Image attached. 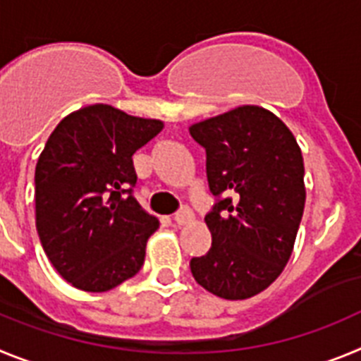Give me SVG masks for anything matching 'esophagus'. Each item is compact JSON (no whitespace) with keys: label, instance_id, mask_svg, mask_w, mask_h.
<instances>
[{"label":"esophagus","instance_id":"1","mask_svg":"<svg viewBox=\"0 0 361 361\" xmlns=\"http://www.w3.org/2000/svg\"><path fill=\"white\" fill-rule=\"evenodd\" d=\"M173 220H175V224L184 226V224H188V222H191V220H193V215H191V212H188V209H183V212L175 213Z\"/></svg>","mask_w":361,"mask_h":361}]
</instances>
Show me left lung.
<instances>
[{
	"mask_svg": "<svg viewBox=\"0 0 361 361\" xmlns=\"http://www.w3.org/2000/svg\"><path fill=\"white\" fill-rule=\"evenodd\" d=\"M190 133L206 149L219 197L204 219L212 247L191 258V275L220 298H251L291 258L305 206L302 149L273 111L255 104L191 124Z\"/></svg>",
	"mask_w": 361,
	"mask_h": 361,
	"instance_id": "left-lung-1",
	"label": "left lung"
}]
</instances>
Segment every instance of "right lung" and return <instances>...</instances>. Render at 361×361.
Returning <instances> with one entry per match:
<instances>
[{
  "label": "right lung",
  "mask_w": 361,
  "mask_h": 361,
  "mask_svg": "<svg viewBox=\"0 0 361 361\" xmlns=\"http://www.w3.org/2000/svg\"><path fill=\"white\" fill-rule=\"evenodd\" d=\"M162 128L159 119L97 103L68 114L50 133L36 164V228L73 288L110 291L145 264L159 220L132 195V155Z\"/></svg>",
  "instance_id": "right-lung-1"
}]
</instances>
